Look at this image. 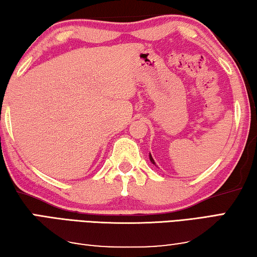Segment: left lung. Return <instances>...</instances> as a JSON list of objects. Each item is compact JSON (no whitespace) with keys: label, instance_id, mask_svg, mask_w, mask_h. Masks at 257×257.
I'll use <instances>...</instances> for the list:
<instances>
[{"label":"left lung","instance_id":"1","mask_svg":"<svg viewBox=\"0 0 257 257\" xmlns=\"http://www.w3.org/2000/svg\"><path fill=\"white\" fill-rule=\"evenodd\" d=\"M149 158H150V162L154 164L155 166H156V163H155V161H154V158H153V156H151V155H149Z\"/></svg>","mask_w":257,"mask_h":257}]
</instances>
